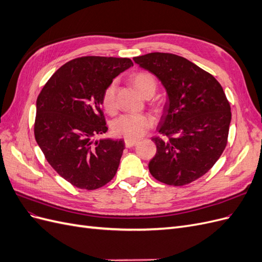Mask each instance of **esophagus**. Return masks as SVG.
<instances>
[{
	"label": "esophagus",
	"instance_id": "obj_1",
	"mask_svg": "<svg viewBox=\"0 0 262 262\" xmlns=\"http://www.w3.org/2000/svg\"><path fill=\"white\" fill-rule=\"evenodd\" d=\"M138 142H139V141H137V140L125 139V140H124V145H125L126 147H132V146H134V145H137Z\"/></svg>",
	"mask_w": 262,
	"mask_h": 262
}]
</instances>
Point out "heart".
<instances>
[{
    "mask_svg": "<svg viewBox=\"0 0 262 262\" xmlns=\"http://www.w3.org/2000/svg\"><path fill=\"white\" fill-rule=\"evenodd\" d=\"M132 82L136 89L145 97L147 94H154L156 90V80L152 73L141 71L132 75ZM117 81L110 83L102 95V106L110 114L116 112L117 109ZM154 112L160 113L161 106H153ZM153 125V120L147 114H123L116 118L112 123V131L116 137H122L125 139L140 138Z\"/></svg>",
    "mask_w": 262,
    "mask_h": 262,
    "instance_id": "1",
    "label": "heart"
}]
</instances>
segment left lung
<instances>
[{"instance_id": "8db88e82", "label": "left lung", "mask_w": 262, "mask_h": 262, "mask_svg": "<svg viewBox=\"0 0 262 262\" xmlns=\"http://www.w3.org/2000/svg\"><path fill=\"white\" fill-rule=\"evenodd\" d=\"M157 76L168 95L150 175L169 186H185L207 173L227 144L231 106L221 84L194 63L172 53L133 58Z\"/></svg>"}]
</instances>
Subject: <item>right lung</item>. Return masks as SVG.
Here are the masks:
<instances>
[{
  "instance_id": "right-lung-1",
  "label": "right lung",
  "mask_w": 262,
  "mask_h": 262,
  "mask_svg": "<svg viewBox=\"0 0 262 262\" xmlns=\"http://www.w3.org/2000/svg\"><path fill=\"white\" fill-rule=\"evenodd\" d=\"M132 66L128 58H77L55 71L39 94L35 139L51 167L74 187L95 190L116 175L124 142L93 138L108 130L101 109L106 87Z\"/></svg>"
}]
</instances>
